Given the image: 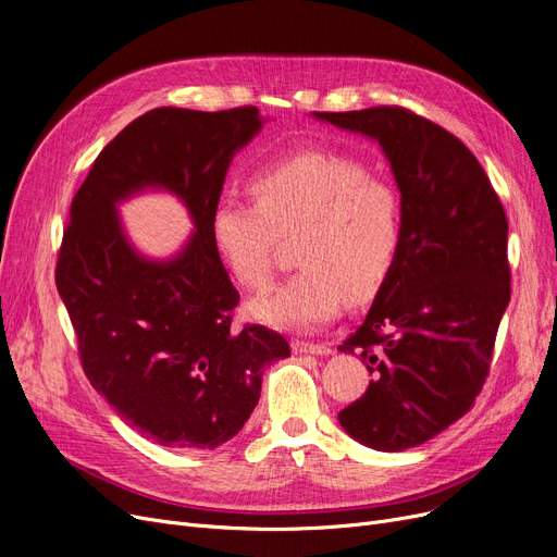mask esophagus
Returning <instances> with one entry per match:
<instances>
[{
  "label": "esophagus",
  "instance_id": "34e87169",
  "mask_svg": "<svg viewBox=\"0 0 557 557\" xmlns=\"http://www.w3.org/2000/svg\"><path fill=\"white\" fill-rule=\"evenodd\" d=\"M296 355H330L332 350L323 344H309V342H292Z\"/></svg>",
  "mask_w": 557,
  "mask_h": 557
}]
</instances>
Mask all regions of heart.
<instances>
[{"mask_svg": "<svg viewBox=\"0 0 557 557\" xmlns=\"http://www.w3.org/2000/svg\"><path fill=\"white\" fill-rule=\"evenodd\" d=\"M248 190L255 205L221 200L209 215L211 244L240 286L269 284L277 236L300 227L302 269L248 305L257 321L309 332L332 323L348 298L380 292L400 246V202L364 163L307 150L257 168Z\"/></svg>", "mask_w": 557, "mask_h": 557, "instance_id": "1", "label": "heart"}]
</instances>
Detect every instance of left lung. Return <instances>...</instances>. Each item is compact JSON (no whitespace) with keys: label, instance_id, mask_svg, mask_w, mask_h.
<instances>
[{"label":"left lung","instance_id":"8db88e82","mask_svg":"<svg viewBox=\"0 0 557 557\" xmlns=\"http://www.w3.org/2000/svg\"><path fill=\"white\" fill-rule=\"evenodd\" d=\"M377 140L400 190V246L364 323L338 346L373 380L338 412L359 444L400 453L473 407L510 302L507 219L467 145L400 109L313 113Z\"/></svg>","mask_w":557,"mask_h":557}]
</instances>
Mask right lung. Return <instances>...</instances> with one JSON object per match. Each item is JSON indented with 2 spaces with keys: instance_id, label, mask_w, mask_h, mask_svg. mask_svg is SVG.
I'll return each instance as SVG.
<instances>
[{
  "instance_id": "add662e5",
  "label": "right lung",
  "mask_w": 557,
  "mask_h": 557,
  "mask_svg": "<svg viewBox=\"0 0 557 557\" xmlns=\"http://www.w3.org/2000/svg\"><path fill=\"white\" fill-rule=\"evenodd\" d=\"M255 107H161L136 117L95 159L70 207L57 288L92 389L143 437L211 450L246 425L265 367L292 355L263 325L232 332L238 305L209 234L234 154L259 134ZM165 189L194 234L180 253L150 260L124 234L116 205Z\"/></svg>"
}]
</instances>
